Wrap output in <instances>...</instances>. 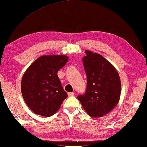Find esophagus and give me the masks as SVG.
Returning a JSON list of instances; mask_svg holds the SVG:
<instances>
[{
	"label": "esophagus",
	"mask_w": 147,
	"mask_h": 147,
	"mask_svg": "<svg viewBox=\"0 0 147 147\" xmlns=\"http://www.w3.org/2000/svg\"><path fill=\"white\" fill-rule=\"evenodd\" d=\"M68 96H74V92H68Z\"/></svg>",
	"instance_id": "1"
}]
</instances>
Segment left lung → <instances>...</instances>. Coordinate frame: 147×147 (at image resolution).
I'll return each instance as SVG.
<instances>
[{"instance_id":"1","label":"left lung","mask_w":147,"mask_h":147,"mask_svg":"<svg viewBox=\"0 0 147 147\" xmlns=\"http://www.w3.org/2000/svg\"><path fill=\"white\" fill-rule=\"evenodd\" d=\"M83 63L86 75L85 93L78 99L91 117H102L116 106L121 96L119 74L110 62L98 53L85 51Z\"/></svg>"}]
</instances>
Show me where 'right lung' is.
Segmentation results:
<instances>
[{
  "mask_svg": "<svg viewBox=\"0 0 147 147\" xmlns=\"http://www.w3.org/2000/svg\"><path fill=\"white\" fill-rule=\"evenodd\" d=\"M68 61L65 55H45L36 60L24 74L21 92L26 105L36 114L52 116L68 97L57 76Z\"/></svg>",
  "mask_w": 147,
  "mask_h": 147,
  "instance_id": "1",
  "label": "right lung"
}]
</instances>
